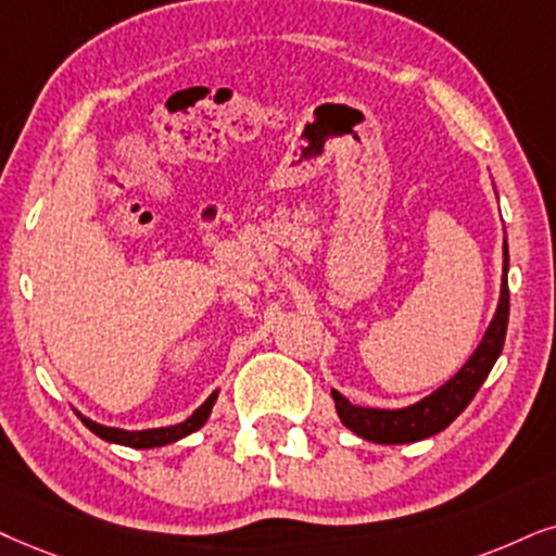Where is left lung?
<instances>
[{
	"instance_id": "left-lung-1",
	"label": "left lung",
	"mask_w": 556,
	"mask_h": 556,
	"mask_svg": "<svg viewBox=\"0 0 556 556\" xmlns=\"http://www.w3.org/2000/svg\"><path fill=\"white\" fill-rule=\"evenodd\" d=\"M508 243H503V285L501 300H497V311L493 315V320H490L488 330H484L480 346L475 349V354L469 356L465 367L428 397L418 400L416 405L397 407V410L351 405L341 392L330 390L341 424L351 428L356 435H362V439L375 441V444H410V441L428 439V435L444 431V428L472 403L477 390L482 388V382L488 379L497 356H501L505 330H508Z\"/></svg>"
}]
</instances>
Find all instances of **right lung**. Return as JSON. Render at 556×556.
Here are the masks:
<instances>
[{
    "mask_svg": "<svg viewBox=\"0 0 556 556\" xmlns=\"http://www.w3.org/2000/svg\"><path fill=\"white\" fill-rule=\"evenodd\" d=\"M215 400H217V390L205 400V403L197 407V410L185 420V424L166 426V428H146V431H125V428H110V426L94 424V420L81 416V413H79V418L91 433H97L100 439L110 441V444H123V446H130V448H153V446L174 444V441H179L189 433L200 431V428L205 426V420L210 418V413H213Z\"/></svg>",
    "mask_w": 556,
    "mask_h": 556,
    "instance_id": "obj_1",
    "label": "right lung"
}]
</instances>
